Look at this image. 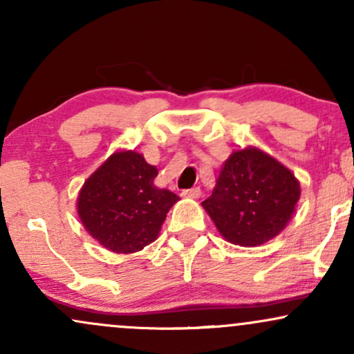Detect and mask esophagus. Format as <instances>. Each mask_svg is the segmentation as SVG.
<instances>
[{"label": "esophagus", "instance_id": "34e87169", "mask_svg": "<svg viewBox=\"0 0 354 354\" xmlns=\"http://www.w3.org/2000/svg\"><path fill=\"white\" fill-rule=\"evenodd\" d=\"M181 196L185 198H200L201 196V189L200 188H189V189H183Z\"/></svg>", "mask_w": 354, "mask_h": 354}]
</instances>
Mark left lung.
Returning a JSON list of instances; mask_svg holds the SVG:
<instances>
[{"instance_id": "8db88e82", "label": "left lung", "mask_w": 354, "mask_h": 354, "mask_svg": "<svg viewBox=\"0 0 354 354\" xmlns=\"http://www.w3.org/2000/svg\"><path fill=\"white\" fill-rule=\"evenodd\" d=\"M301 188L295 174L258 148L231 153L203 208L226 241L258 246L293 216Z\"/></svg>"}]
</instances>
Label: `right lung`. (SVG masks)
<instances>
[{
	"label": "right lung",
	"mask_w": 354,
	"mask_h": 354,
	"mask_svg": "<svg viewBox=\"0 0 354 354\" xmlns=\"http://www.w3.org/2000/svg\"><path fill=\"white\" fill-rule=\"evenodd\" d=\"M156 166L143 154L118 151L84 181L78 196L83 226L113 253H136L160 234L166 213L180 198L154 186Z\"/></svg>",
	"instance_id": "right-lung-1"
}]
</instances>
